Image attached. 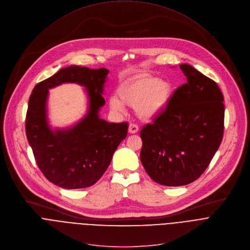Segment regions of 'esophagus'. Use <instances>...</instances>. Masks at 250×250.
<instances>
[{
	"label": "esophagus",
	"instance_id": "obj_1",
	"mask_svg": "<svg viewBox=\"0 0 250 250\" xmlns=\"http://www.w3.org/2000/svg\"><path fill=\"white\" fill-rule=\"evenodd\" d=\"M138 129H139V127L135 124H130L129 126H128V132L129 133H136L138 131Z\"/></svg>",
	"mask_w": 250,
	"mask_h": 250
}]
</instances>
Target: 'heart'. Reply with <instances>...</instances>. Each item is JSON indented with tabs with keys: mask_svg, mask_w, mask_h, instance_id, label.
Wrapping results in <instances>:
<instances>
[{
	"mask_svg": "<svg viewBox=\"0 0 250 250\" xmlns=\"http://www.w3.org/2000/svg\"><path fill=\"white\" fill-rule=\"evenodd\" d=\"M172 87L168 81L159 80L151 75H137L125 82L118 89V98L111 97L110 107L116 112L124 111V104L136 108L142 120H152L167 106Z\"/></svg>",
	"mask_w": 250,
	"mask_h": 250,
	"instance_id": "1",
	"label": "heart"
}]
</instances>
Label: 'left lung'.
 I'll list each match as a JSON object with an SVG mask.
<instances>
[{"instance_id":"left-lung-1","label":"left lung","mask_w":250,"mask_h":250,"mask_svg":"<svg viewBox=\"0 0 250 250\" xmlns=\"http://www.w3.org/2000/svg\"><path fill=\"white\" fill-rule=\"evenodd\" d=\"M180 68L187 82L140 131L143 167L154 182L167 187L196 181L224 134V97L217 83L190 64L183 63Z\"/></svg>"}]
</instances>
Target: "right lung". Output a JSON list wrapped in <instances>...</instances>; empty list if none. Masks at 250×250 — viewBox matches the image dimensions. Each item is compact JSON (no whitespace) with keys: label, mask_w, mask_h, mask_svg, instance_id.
Wrapping results in <instances>:
<instances>
[{"label":"right lung","mask_w":250,"mask_h":250,"mask_svg":"<svg viewBox=\"0 0 250 250\" xmlns=\"http://www.w3.org/2000/svg\"><path fill=\"white\" fill-rule=\"evenodd\" d=\"M109 70L71 65L39 82L29 97L25 119L27 140L36 164L54 185L77 189L93 186L104 175L119 144L126 137L127 123H108L98 112L105 104L102 96ZM73 82L86 87L90 98L88 115L71 129L52 132L46 122L48 89Z\"/></svg>","instance_id":"1"}]
</instances>
